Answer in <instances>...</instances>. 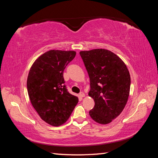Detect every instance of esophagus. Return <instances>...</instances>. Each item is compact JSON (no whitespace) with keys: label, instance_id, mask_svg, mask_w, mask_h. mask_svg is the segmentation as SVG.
<instances>
[{"label":"esophagus","instance_id":"obj_1","mask_svg":"<svg viewBox=\"0 0 158 158\" xmlns=\"http://www.w3.org/2000/svg\"><path fill=\"white\" fill-rule=\"evenodd\" d=\"M79 96L81 97V98H83V97H85V94L83 93V92H81L79 94Z\"/></svg>","mask_w":158,"mask_h":158}]
</instances>
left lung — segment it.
I'll return each instance as SVG.
<instances>
[{
    "label": "left lung",
    "instance_id": "obj_1",
    "mask_svg": "<svg viewBox=\"0 0 158 158\" xmlns=\"http://www.w3.org/2000/svg\"><path fill=\"white\" fill-rule=\"evenodd\" d=\"M79 53L90 80L88 95L95 102L89 115L100 124L109 123L120 115L127 102L129 70L123 60L109 50L94 49Z\"/></svg>",
    "mask_w": 158,
    "mask_h": 158
}]
</instances>
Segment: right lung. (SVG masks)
<instances>
[{"instance_id":"1","label":"right lung","mask_w":158,"mask_h":158,"mask_svg":"<svg viewBox=\"0 0 158 158\" xmlns=\"http://www.w3.org/2000/svg\"><path fill=\"white\" fill-rule=\"evenodd\" d=\"M75 56V51L49 50L40 56L30 69V100L40 117L51 126L64 123L79 102L78 97L67 91L63 77L64 70Z\"/></svg>"}]
</instances>
